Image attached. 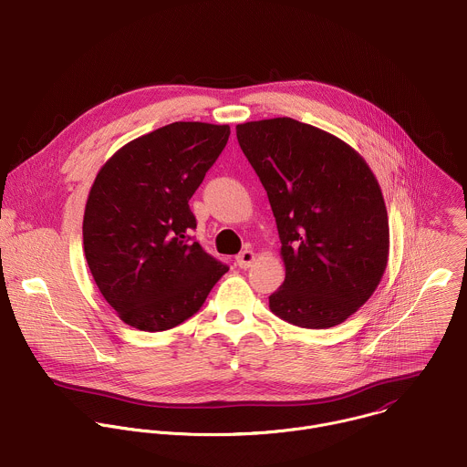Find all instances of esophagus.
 I'll return each instance as SVG.
<instances>
[{"instance_id": "obj_1", "label": "esophagus", "mask_w": 467, "mask_h": 467, "mask_svg": "<svg viewBox=\"0 0 467 467\" xmlns=\"http://www.w3.org/2000/svg\"><path fill=\"white\" fill-rule=\"evenodd\" d=\"M254 258H256L254 251H251V249H245V251H242V253L236 256V264H238V267H242V269H247V267H251V264L254 262Z\"/></svg>"}]
</instances>
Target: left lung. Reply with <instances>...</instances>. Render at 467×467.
Masks as SVG:
<instances>
[{
	"mask_svg": "<svg viewBox=\"0 0 467 467\" xmlns=\"http://www.w3.org/2000/svg\"><path fill=\"white\" fill-rule=\"evenodd\" d=\"M276 218L285 280L271 311L307 329L355 315L379 287L389 258L382 189L344 140L293 118L236 125Z\"/></svg>",
	"mask_w": 467,
	"mask_h": 467,
	"instance_id": "8db88e82",
	"label": "left lung"
}]
</instances>
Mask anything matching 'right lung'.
Listing matches in <instances>:
<instances>
[{
    "label": "right lung",
    "mask_w": 467,
    "mask_h": 467,
    "mask_svg": "<svg viewBox=\"0 0 467 467\" xmlns=\"http://www.w3.org/2000/svg\"><path fill=\"white\" fill-rule=\"evenodd\" d=\"M229 134V125L174 121L125 143L98 171L83 251L99 293L127 326L176 327L229 271L189 236L196 229L189 200Z\"/></svg>",
    "instance_id": "right-lung-1"
}]
</instances>
